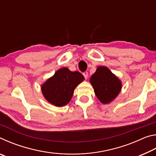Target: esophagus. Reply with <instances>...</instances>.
Instances as JSON below:
<instances>
[{"mask_svg": "<svg viewBox=\"0 0 156 156\" xmlns=\"http://www.w3.org/2000/svg\"><path fill=\"white\" fill-rule=\"evenodd\" d=\"M83 74L84 77V78H85V79H87V78H88V72H83Z\"/></svg>", "mask_w": 156, "mask_h": 156, "instance_id": "esophagus-1", "label": "esophagus"}]
</instances>
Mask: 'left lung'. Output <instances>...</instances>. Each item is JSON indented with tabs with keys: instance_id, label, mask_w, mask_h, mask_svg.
Instances as JSON below:
<instances>
[{
	"instance_id": "1",
	"label": "left lung",
	"mask_w": 156,
	"mask_h": 156,
	"mask_svg": "<svg viewBox=\"0 0 156 156\" xmlns=\"http://www.w3.org/2000/svg\"><path fill=\"white\" fill-rule=\"evenodd\" d=\"M94 92L102 103L112 102L120 93L121 82L106 67H98L90 78Z\"/></svg>"
}]
</instances>
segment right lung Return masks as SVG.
I'll use <instances>...</instances> for the list:
<instances>
[{"mask_svg": "<svg viewBox=\"0 0 156 156\" xmlns=\"http://www.w3.org/2000/svg\"><path fill=\"white\" fill-rule=\"evenodd\" d=\"M84 80L78 72H71L66 67L60 69L42 86L44 97L50 103L62 107L69 102L75 88Z\"/></svg>", "mask_w": 156, "mask_h": 156, "instance_id": "right-lung-1", "label": "right lung"}]
</instances>
